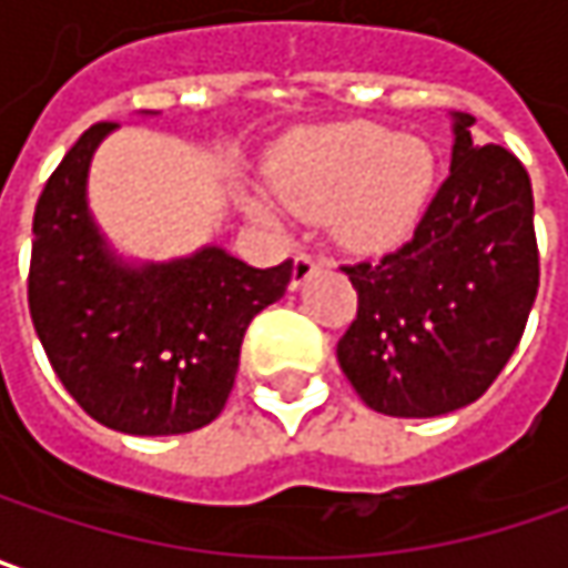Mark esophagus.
<instances>
[{
  "mask_svg": "<svg viewBox=\"0 0 568 568\" xmlns=\"http://www.w3.org/2000/svg\"><path fill=\"white\" fill-rule=\"evenodd\" d=\"M317 266H321V260L312 256V253H295V260H292V285L298 288V285L305 283V280H312V273H317Z\"/></svg>",
  "mask_w": 568,
  "mask_h": 568,
  "instance_id": "esophagus-1",
  "label": "esophagus"
}]
</instances>
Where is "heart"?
Returning a JSON list of instances; mask_svg holds the SVG:
<instances>
[{
    "label": "heart",
    "instance_id": "1",
    "mask_svg": "<svg viewBox=\"0 0 568 568\" xmlns=\"http://www.w3.org/2000/svg\"><path fill=\"white\" fill-rule=\"evenodd\" d=\"M437 156L398 131L353 121L298 138L276 170V192L298 212H327L331 231L351 247H388L405 241L430 205ZM251 212L273 221L266 199Z\"/></svg>",
    "mask_w": 568,
    "mask_h": 568
}]
</instances>
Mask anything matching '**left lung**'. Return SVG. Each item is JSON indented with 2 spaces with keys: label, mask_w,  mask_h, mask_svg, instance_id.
Instances as JSON below:
<instances>
[{
  "label": "left lung",
  "mask_w": 568,
  "mask_h": 568,
  "mask_svg": "<svg viewBox=\"0 0 568 568\" xmlns=\"http://www.w3.org/2000/svg\"><path fill=\"white\" fill-rule=\"evenodd\" d=\"M453 115L450 176L383 260L344 266L356 317L337 363L356 395L392 417L476 402L511 359L540 285L530 176L515 153L473 141Z\"/></svg>",
  "instance_id": "1"
}]
</instances>
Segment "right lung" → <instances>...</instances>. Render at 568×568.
<instances>
[{
    "mask_svg": "<svg viewBox=\"0 0 568 568\" xmlns=\"http://www.w3.org/2000/svg\"><path fill=\"white\" fill-rule=\"evenodd\" d=\"M92 124L34 209L28 308L57 379L99 424L170 437L212 424L237 376L247 324L280 302L292 260L247 266L221 247L170 263L121 260L89 215Z\"/></svg>",
    "mask_w": 568,
    "mask_h": 568,
    "instance_id": "1",
    "label": "right lung"
}]
</instances>
